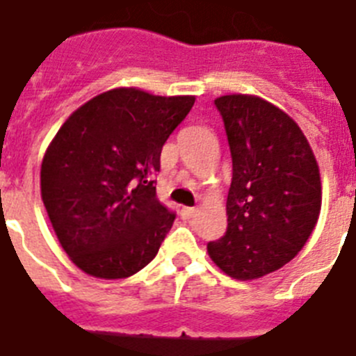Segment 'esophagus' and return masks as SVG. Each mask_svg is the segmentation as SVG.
<instances>
[{
  "label": "esophagus",
  "mask_w": 356,
  "mask_h": 356,
  "mask_svg": "<svg viewBox=\"0 0 356 356\" xmlns=\"http://www.w3.org/2000/svg\"><path fill=\"white\" fill-rule=\"evenodd\" d=\"M180 214H181V218L189 220V218H193V216H195L196 209H195V207H184V209L180 211Z\"/></svg>",
  "instance_id": "34e87169"
}]
</instances>
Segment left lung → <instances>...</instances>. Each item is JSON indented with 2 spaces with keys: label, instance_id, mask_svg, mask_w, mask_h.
Instances as JSON below:
<instances>
[{
  "label": "left lung",
  "instance_id": "left-lung-1",
  "mask_svg": "<svg viewBox=\"0 0 356 356\" xmlns=\"http://www.w3.org/2000/svg\"><path fill=\"white\" fill-rule=\"evenodd\" d=\"M227 132L233 180L227 231L207 243L216 266L236 280H257L302 251L318 222L322 184L315 152L296 122L252 94L214 99Z\"/></svg>",
  "mask_w": 356,
  "mask_h": 356
}]
</instances>
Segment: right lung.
Segmentation results:
<instances>
[{
  "instance_id": "obj_1",
  "label": "right lung",
  "mask_w": 356,
  "mask_h": 356,
  "mask_svg": "<svg viewBox=\"0 0 356 356\" xmlns=\"http://www.w3.org/2000/svg\"><path fill=\"white\" fill-rule=\"evenodd\" d=\"M195 96L120 87L70 114L41 161V200L72 264L94 278H127L151 262L175 214L152 176L161 147Z\"/></svg>"
}]
</instances>
